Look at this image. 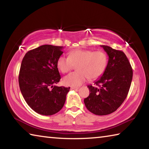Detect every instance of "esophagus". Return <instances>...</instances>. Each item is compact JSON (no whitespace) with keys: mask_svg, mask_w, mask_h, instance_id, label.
Masks as SVG:
<instances>
[{"mask_svg":"<svg viewBox=\"0 0 149 149\" xmlns=\"http://www.w3.org/2000/svg\"><path fill=\"white\" fill-rule=\"evenodd\" d=\"M79 87H71V89H73V90H77L79 89Z\"/></svg>","mask_w":149,"mask_h":149,"instance_id":"34e87169","label":"esophagus"}]
</instances>
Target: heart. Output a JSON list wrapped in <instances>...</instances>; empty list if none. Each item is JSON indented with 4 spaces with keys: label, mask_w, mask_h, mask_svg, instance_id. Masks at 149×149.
I'll return each instance as SVG.
<instances>
[{
    "label": "heart",
    "mask_w": 149,
    "mask_h": 149,
    "mask_svg": "<svg viewBox=\"0 0 149 149\" xmlns=\"http://www.w3.org/2000/svg\"><path fill=\"white\" fill-rule=\"evenodd\" d=\"M108 61L107 54L103 51L77 49L70 52L68 57L60 56L57 60V67L62 73H68L77 65V71L64 77L63 82L68 86L79 87L87 78L95 80L101 76Z\"/></svg>",
    "instance_id": "heart-1"
}]
</instances>
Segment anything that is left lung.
<instances>
[{
    "instance_id": "left-lung-1",
    "label": "left lung",
    "mask_w": 149,
    "mask_h": 149,
    "mask_svg": "<svg viewBox=\"0 0 149 149\" xmlns=\"http://www.w3.org/2000/svg\"><path fill=\"white\" fill-rule=\"evenodd\" d=\"M108 56L107 68L95 86L88 85L90 94L84 99L86 108L99 116L110 114L119 108L127 97L133 70L124 52L100 45Z\"/></svg>"
}]
</instances>
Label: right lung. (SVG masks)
<instances>
[{
    "label": "right lung",
    "mask_w": 149,
    "mask_h": 149,
    "mask_svg": "<svg viewBox=\"0 0 149 149\" xmlns=\"http://www.w3.org/2000/svg\"><path fill=\"white\" fill-rule=\"evenodd\" d=\"M63 47L45 45L29 50L22 60L19 85L31 109L39 114L50 116L62 109L70 87H58L61 77L57 67Z\"/></svg>",
    "instance_id": "1"
}]
</instances>
